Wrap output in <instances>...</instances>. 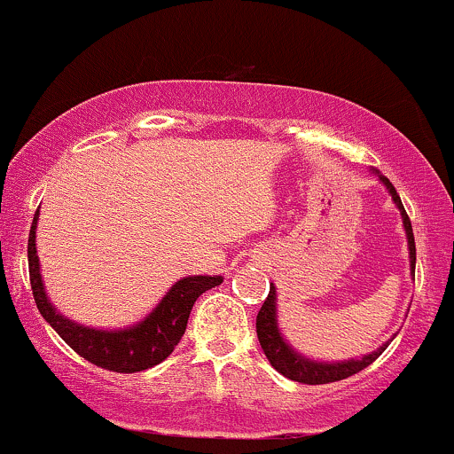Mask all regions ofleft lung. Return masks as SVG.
I'll return each mask as SVG.
<instances>
[{"instance_id": "1", "label": "left lung", "mask_w": 454, "mask_h": 454, "mask_svg": "<svg viewBox=\"0 0 454 454\" xmlns=\"http://www.w3.org/2000/svg\"><path fill=\"white\" fill-rule=\"evenodd\" d=\"M380 181L387 187V192L392 193V200L396 202V207L401 208L403 215V226L407 232V243H410V262H411V273L416 269V243H413V231L411 222L407 217L405 208H403L401 198H398L395 185L387 181L383 174H380ZM256 336L261 342L262 351H265L269 364L276 368L278 372H282L286 380L308 383V386H321V383H332L347 380V377L356 375V372L364 371L366 366H371L377 357L386 351L387 345L377 348V351L368 353L362 360H348V362H336V364H325V362H315L308 360V357L300 356V353L293 351L291 347L284 342L280 330H278L276 321V286H269V295L265 303H262L261 312L256 317Z\"/></svg>"}]
</instances>
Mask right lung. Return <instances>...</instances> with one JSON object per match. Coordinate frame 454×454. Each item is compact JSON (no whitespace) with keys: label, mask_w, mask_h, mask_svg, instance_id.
Instances as JSON below:
<instances>
[{"label":"right lung","mask_w":454,"mask_h":454,"mask_svg":"<svg viewBox=\"0 0 454 454\" xmlns=\"http://www.w3.org/2000/svg\"><path fill=\"white\" fill-rule=\"evenodd\" d=\"M36 222L38 211L34 215L32 231L27 239V262L29 282H32L34 301L44 317V321L58 332V336L92 364L114 372H139L157 366L174 351L185 333L189 312L193 303L208 288L222 284V276H192L183 278L170 288L161 303L137 325L121 332L90 330L77 325L71 318L58 315L44 295L41 280V265L36 256Z\"/></svg>","instance_id":"1"}]
</instances>
